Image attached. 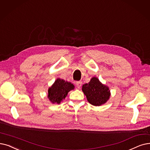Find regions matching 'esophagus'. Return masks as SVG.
I'll use <instances>...</instances> for the list:
<instances>
[{"mask_svg": "<svg viewBox=\"0 0 150 150\" xmlns=\"http://www.w3.org/2000/svg\"><path fill=\"white\" fill-rule=\"evenodd\" d=\"M82 85V82L81 81H76V86L78 88H80V87Z\"/></svg>", "mask_w": 150, "mask_h": 150, "instance_id": "esophagus-1", "label": "esophagus"}]
</instances>
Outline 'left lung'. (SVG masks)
I'll return each instance as SVG.
<instances>
[{
	"mask_svg": "<svg viewBox=\"0 0 150 150\" xmlns=\"http://www.w3.org/2000/svg\"><path fill=\"white\" fill-rule=\"evenodd\" d=\"M82 91L89 103L94 106H100L106 103L110 96L108 87L96 77L92 78L88 83L83 84Z\"/></svg>",
	"mask_w": 150,
	"mask_h": 150,
	"instance_id": "obj_1",
	"label": "left lung"
}]
</instances>
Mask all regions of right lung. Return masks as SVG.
<instances>
[{
    "mask_svg": "<svg viewBox=\"0 0 150 150\" xmlns=\"http://www.w3.org/2000/svg\"><path fill=\"white\" fill-rule=\"evenodd\" d=\"M74 84L70 82L57 79L48 89V98L53 103L59 104L66 98L69 91L74 89Z\"/></svg>",
    "mask_w": 150,
    "mask_h": 150,
    "instance_id": "obj_1",
    "label": "right lung"
}]
</instances>
